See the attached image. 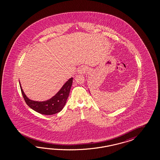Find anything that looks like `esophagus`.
Returning a JSON list of instances; mask_svg holds the SVG:
<instances>
[{
    "label": "esophagus",
    "mask_w": 160,
    "mask_h": 160,
    "mask_svg": "<svg viewBox=\"0 0 160 160\" xmlns=\"http://www.w3.org/2000/svg\"><path fill=\"white\" fill-rule=\"evenodd\" d=\"M85 71H86V70H85V69H84V68H80V69L78 70V73H84V72H85Z\"/></svg>",
    "instance_id": "esophagus-1"
}]
</instances>
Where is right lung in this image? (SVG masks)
Here are the masks:
<instances>
[{
    "label": "right lung",
    "instance_id": "add662e5",
    "mask_svg": "<svg viewBox=\"0 0 160 160\" xmlns=\"http://www.w3.org/2000/svg\"><path fill=\"white\" fill-rule=\"evenodd\" d=\"M72 83L73 78L68 80L53 97L44 102H38L29 99L24 94L20 82L19 84L24 101L29 107L42 114L52 115L62 110L67 102Z\"/></svg>",
    "mask_w": 160,
    "mask_h": 160
}]
</instances>
